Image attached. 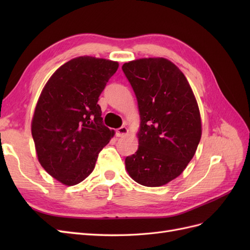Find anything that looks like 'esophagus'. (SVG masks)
Instances as JSON below:
<instances>
[{"instance_id": "esophagus-1", "label": "esophagus", "mask_w": 250, "mask_h": 250, "mask_svg": "<svg viewBox=\"0 0 250 250\" xmlns=\"http://www.w3.org/2000/svg\"><path fill=\"white\" fill-rule=\"evenodd\" d=\"M127 133H128V128L125 126L120 127L117 129V137H124V135H126Z\"/></svg>"}]
</instances>
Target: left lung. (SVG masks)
I'll use <instances>...</instances> for the list:
<instances>
[{
    "label": "left lung",
    "instance_id": "obj_1",
    "mask_svg": "<svg viewBox=\"0 0 250 250\" xmlns=\"http://www.w3.org/2000/svg\"><path fill=\"white\" fill-rule=\"evenodd\" d=\"M122 70L140 110L139 148L125 158L138 184L161 187L179 176L193 158L201 138L197 101L188 82L170 60L142 58Z\"/></svg>",
    "mask_w": 250,
    "mask_h": 250
}]
</instances>
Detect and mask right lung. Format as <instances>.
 I'll list each match as a JSON object with an SVG mask.
<instances>
[{
	"label": "right lung",
	"mask_w": 250,
	"mask_h": 250,
	"mask_svg": "<svg viewBox=\"0 0 250 250\" xmlns=\"http://www.w3.org/2000/svg\"><path fill=\"white\" fill-rule=\"evenodd\" d=\"M117 62L80 56L62 64L37 101L31 132L39 162L52 177L75 186L93 172L115 131L103 124L99 96Z\"/></svg>",
	"instance_id": "add662e5"
}]
</instances>
